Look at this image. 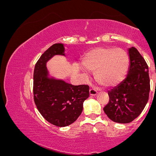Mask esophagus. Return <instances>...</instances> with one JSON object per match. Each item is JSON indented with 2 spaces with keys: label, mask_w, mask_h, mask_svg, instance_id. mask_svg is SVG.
I'll return each instance as SVG.
<instances>
[{
  "label": "esophagus",
  "mask_w": 156,
  "mask_h": 156,
  "mask_svg": "<svg viewBox=\"0 0 156 156\" xmlns=\"http://www.w3.org/2000/svg\"><path fill=\"white\" fill-rule=\"evenodd\" d=\"M90 95H95L96 94L98 93V91L96 90L95 88H90Z\"/></svg>",
  "instance_id": "1"
}]
</instances>
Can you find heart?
Segmentation results:
<instances>
[{"mask_svg":"<svg viewBox=\"0 0 156 156\" xmlns=\"http://www.w3.org/2000/svg\"><path fill=\"white\" fill-rule=\"evenodd\" d=\"M83 66L95 72V78L103 87H114L121 83L128 73L129 56L121 48L97 47L83 56Z\"/></svg>","mask_w":156,"mask_h":156,"instance_id":"obj_1","label":"heart"}]
</instances>
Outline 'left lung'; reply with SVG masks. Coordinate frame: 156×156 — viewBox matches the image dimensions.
Instances as JSON below:
<instances>
[{
	"label": "left lung",
	"mask_w": 156,
	"mask_h": 156,
	"mask_svg": "<svg viewBox=\"0 0 156 156\" xmlns=\"http://www.w3.org/2000/svg\"><path fill=\"white\" fill-rule=\"evenodd\" d=\"M130 66L125 80L108 91L109 102L103 108L112 121L126 124L139 117L147 104L150 92L148 66L135 47L129 50Z\"/></svg>",
	"instance_id": "1"
}]
</instances>
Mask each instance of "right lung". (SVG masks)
<instances>
[{
  "label": "right lung",
  "instance_id": "add662e5",
  "mask_svg": "<svg viewBox=\"0 0 156 156\" xmlns=\"http://www.w3.org/2000/svg\"><path fill=\"white\" fill-rule=\"evenodd\" d=\"M57 54L64 55L62 44L51 46L35 64L34 101L47 121L57 126H66L73 123L80 115L83 102L89 97V86L73 85L63 80L48 78L46 63Z\"/></svg>",
  "mask_w": 156,
  "mask_h": 156
}]
</instances>
